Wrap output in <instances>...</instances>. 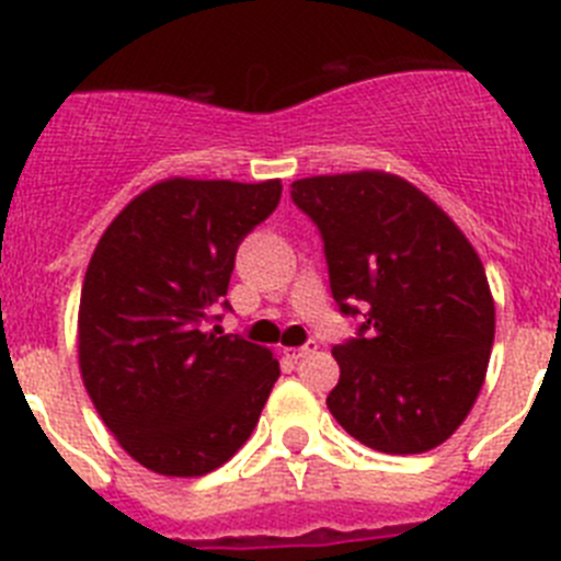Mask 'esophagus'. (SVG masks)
Instances as JSON below:
<instances>
[{
	"instance_id": "obj_1",
	"label": "esophagus",
	"mask_w": 561,
	"mask_h": 561,
	"mask_svg": "<svg viewBox=\"0 0 561 561\" xmlns=\"http://www.w3.org/2000/svg\"><path fill=\"white\" fill-rule=\"evenodd\" d=\"M317 351V342H306V345H300V348H284V354L289 356V359H304V356L314 354Z\"/></svg>"
}]
</instances>
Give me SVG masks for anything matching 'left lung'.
Here are the masks:
<instances>
[{"instance_id":"left-lung-1","label":"left lung","mask_w":561,"mask_h":561,"mask_svg":"<svg viewBox=\"0 0 561 561\" xmlns=\"http://www.w3.org/2000/svg\"><path fill=\"white\" fill-rule=\"evenodd\" d=\"M323 238L329 284L356 336L334 345L325 404L359 444L388 455L438 447L472 410L494 342V300L474 247L393 173L291 182Z\"/></svg>"}]
</instances>
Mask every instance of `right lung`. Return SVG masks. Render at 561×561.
<instances>
[{"label": "right lung", "instance_id": "obj_1", "mask_svg": "<svg viewBox=\"0 0 561 561\" xmlns=\"http://www.w3.org/2000/svg\"><path fill=\"white\" fill-rule=\"evenodd\" d=\"M280 180H165L128 202L98 241L81 289L78 362L103 424L168 478L219 469L255 430L277 359L207 331L230 311L238 244L272 216Z\"/></svg>", "mask_w": 561, "mask_h": 561}]
</instances>
